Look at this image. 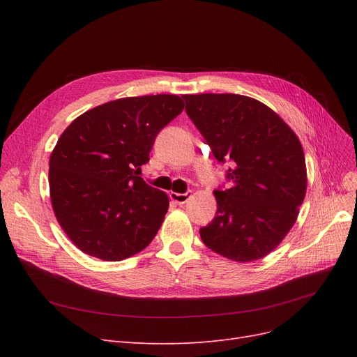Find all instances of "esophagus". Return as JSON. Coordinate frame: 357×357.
Segmentation results:
<instances>
[{
    "label": "esophagus",
    "mask_w": 357,
    "mask_h": 357,
    "mask_svg": "<svg viewBox=\"0 0 357 357\" xmlns=\"http://www.w3.org/2000/svg\"><path fill=\"white\" fill-rule=\"evenodd\" d=\"M190 197H192V193L190 192H186V193H177V192H169V198L174 201L176 204H178V205H183V204H186L189 199H190Z\"/></svg>",
    "instance_id": "obj_1"
}]
</instances>
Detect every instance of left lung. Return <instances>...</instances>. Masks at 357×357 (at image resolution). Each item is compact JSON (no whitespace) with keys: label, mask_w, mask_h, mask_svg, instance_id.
I'll return each mask as SVG.
<instances>
[{"label":"left lung","mask_w":357,"mask_h":357,"mask_svg":"<svg viewBox=\"0 0 357 357\" xmlns=\"http://www.w3.org/2000/svg\"><path fill=\"white\" fill-rule=\"evenodd\" d=\"M186 113L219 162L229 160L231 186L214 190L218 211L199 229L214 253L253 262L271 253L295 225L307 192L299 138L268 105L236 93L183 95Z\"/></svg>","instance_id":"1"}]
</instances>
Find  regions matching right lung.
Returning <instances> with one entry per match:
<instances>
[{"label":"right lung","mask_w":357,"mask_h":357,"mask_svg":"<svg viewBox=\"0 0 357 357\" xmlns=\"http://www.w3.org/2000/svg\"><path fill=\"white\" fill-rule=\"evenodd\" d=\"M183 109L177 95L129 96L93 107L61 134L49 160L52 208L83 253L117 262L152 243L169 201L138 172Z\"/></svg>","instance_id":"obj_1"}]
</instances>
